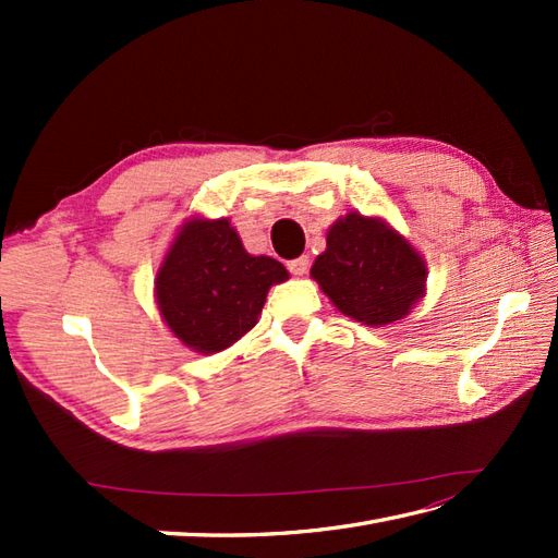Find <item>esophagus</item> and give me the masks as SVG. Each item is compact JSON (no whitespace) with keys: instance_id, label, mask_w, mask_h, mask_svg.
I'll return each instance as SVG.
<instances>
[{"instance_id":"esophagus-1","label":"esophagus","mask_w":558,"mask_h":558,"mask_svg":"<svg viewBox=\"0 0 558 558\" xmlns=\"http://www.w3.org/2000/svg\"><path fill=\"white\" fill-rule=\"evenodd\" d=\"M288 268L292 276H304V272L310 270V256H300V258L288 260Z\"/></svg>"}]
</instances>
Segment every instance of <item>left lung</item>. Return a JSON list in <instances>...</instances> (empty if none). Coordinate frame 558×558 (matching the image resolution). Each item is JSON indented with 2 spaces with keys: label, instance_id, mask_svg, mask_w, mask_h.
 Here are the masks:
<instances>
[{
  "label": "left lung",
  "instance_id": "8db88e82",
  "mask_svg": "<svg viewBox=\"0 0 558 558\" xmlns=\"http://www.w3.org/2000/svg\"><path fill=\"white\" fill-rule=\"evenodd\" d=\"M312 278L338 310L366 326L393 324L422 298V256L398 232L376 218L350 213L326 236V252Z\"/></svg>",
  "mask_w": 558,
  "mask_h": 558
}]
</instances>
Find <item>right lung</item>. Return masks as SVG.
Here are the masks:
<instances>
[{"label":"right lung","instance_id":"1","mask_svg":"<svg viewBox=\"0 0 558 558\" xmlns=\"http://www.w3.org/2000/svg\"><path fill=\"white\" fill-rule=\"evenodd\" d=\"M282 280L286 266L246 254L230 220H192L162 260L156 294L172 333L210 354L254 328L270 286Z\"/></svg>","mask_w":558,"mask_h":558}]
</instances>
